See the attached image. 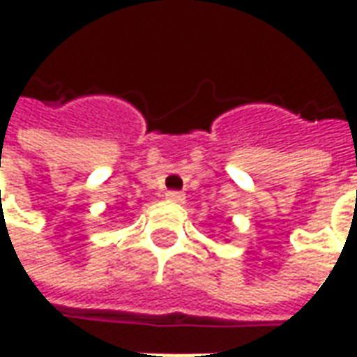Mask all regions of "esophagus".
I'll list each match as a JSON object with an SVG mask.
<instances>
[{"instance_id":"obj_1","label":"esophagus","mask_w":357,"mask_h":357,"mask_svg":"<svg viewBox=\"0 0 357 357\" xmlns=\"http://www.w3.org/2000/svg\"><path fill=\"white\" fill-rule=\"evenodd\" d=\"M166 199L172 202H183L185 201V195L179 193V191H168V193H166Z\"/></svg>"}]
</instances>
